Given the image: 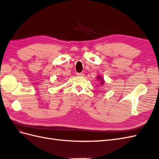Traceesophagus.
<instances>
[{
  "instance_id": "34e87169",
  "label": "esophagus",
  "mask_w": 159,
  "mask_h": 159,
  "mask_svg": "<svg viewBox=\"0 0 159 159\" xmlns=\"http://www.w3.org/2000/svg\"><path fill=\"white\" fill-rule=\"evenodd\" d=\"M84 74L83 73H77V76H84Z\"/></svg>"
}]
</instances>
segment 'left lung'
I'll use <instances>...</instances> for the list:
<instances>
[{
  "instance_id": "obj_1",
  "label": "left lung",
  "mask_w": 159,
  "mask_h": 159,
  "mask_svg": "<svg viewBox=\"0 0 159 159\" xmlns=\"http://www.w3.org/2000/svg\"><path fill=\"white\" fill-rule=\"evenodd\" d=\"M97 80H98L100 83V85H103L104 84V80L103 78L102 77V76L100 75H98L97 76Z\"/></svg>"
}]
</instances>
